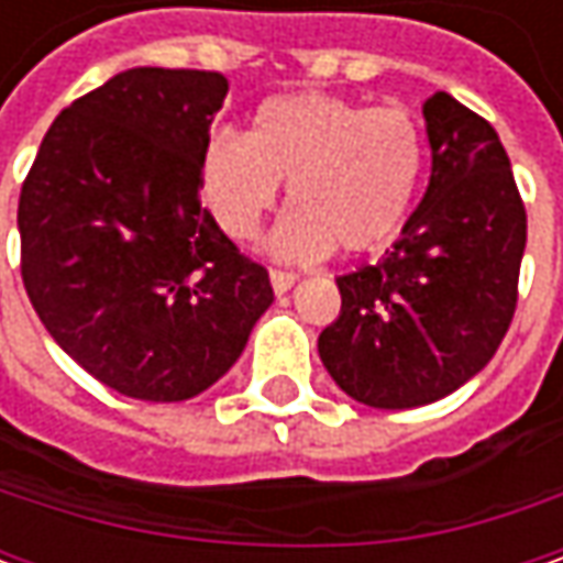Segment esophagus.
<instances>
[{"label":"esophagus","instance_id":"esophagus-1","mask_svg":"<svg viewBox=\"0 0 563 563\" xmlns=\"http://www.w3.org/2000/svg\"><path fill=\"white\" fill-rule=\"evenodd\" d=\"M269 278H272V288H275V294L291 291L294 282H297V275H294V272H285V269H272Z\"/></svg>","mask_w":563,"mask_h":563}]
</instances>
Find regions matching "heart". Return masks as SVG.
<instances>
[{"label":"heart","mask_w":563,"mask_h":563,"mask_svg":"<svg viewBox=\"0 0 563 563\" xmlns=\"http://www.w3.org/2000/svg\"><path fill=\"white\" fill-rule=\"evenodd\" d=\"M422 168L426 137L407 106L294 93L266 99L247 137L219 131L209 141L203 197L222 231L247 241L288 185L297 209L275 231V253H373L407 222Z\"/></svg>","instance_id":"1"}]
</instances>
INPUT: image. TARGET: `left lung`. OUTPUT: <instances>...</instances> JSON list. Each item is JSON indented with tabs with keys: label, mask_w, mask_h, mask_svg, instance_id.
I'll list each match as a JSON object with an SVG mask.
<instances>
[{
	"label": "left lung",
	"mask_w": 563,
	"mask_h": 563,
	"mask_svg": "<svg viewBox=\"0 0 563 563\" xmlns=\"http://www.w3.org/2000/svg\"><path fill=\"white\" fill-rule=\"evenodd\" d=\"M432 175L376 266L338 275L319 357L360 404L407 410L457 391L495 357L517 310L527 209L495 128L448 93L422 106Z\"/></svg>",
	"instance_id": "8db88e82"
}]
</instances>
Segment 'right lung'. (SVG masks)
<instances>
[{
  "label": "right lung",
  "mask_w": 563,
  "mask_h": 563,
  "mask_svg": "<svg viewBox=\"0 0 563 563\" xmlns=\"http://www.w3.org/2000/svg\"><path fill=\"white\" fill-rule=\"evenodd\" d=\"M228 80L131 68L53 121L18 203L21 278L55 344L137 400H187L225 376L275 300L200 206Z\"/></svg>",
  "instance_id": "obj_1"
}]
</instances>
